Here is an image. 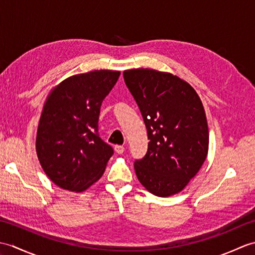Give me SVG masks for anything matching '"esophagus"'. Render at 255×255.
<instances>
[{
	"label": "esophagus",
	"instance_id": "obj_1",
	"mask_svg": "<svg viewBox=\"0 0 255 255\" xmlns=\"http://www.w3.org/2000/svg\"><path fill=\"white\" fill-rule=\"evenodd\" d=\"M115 151H116V153L122 154V153L124 152V151H125V148L123 147V145L117 144V145H115Z\"/></svg>",
	"mask_w": 255,
	"mask_h": 255
}]
</instances>
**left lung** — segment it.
<instances>
[{
	"mask_svg": "<svg viewBox=\"0 0 255 255\" xmlns=\"http://www.w3.org/2000/svg\"><path fill=\"white\" fill-rule=\"evenodd\" d=\"M124 80L141 113L148 150L134 161L140 183L166 197L185 187L208 151V126L199 96L175 75L151 69L124 71Z\"/></svg>",
	"mask_w": 255,
	"mask_h": 255,
	"instance_id": "8db88e82",
	"label": "left lung"
}]
</instances>
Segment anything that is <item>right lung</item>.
Masks as SVG:
<instances>
[{
    "instance_id": "right-lung-1",
    "label": "right lung",
    "mask_w": 255,
    "mask_h": 255,
    "mask_svg": "<svg viewBox=\"0 0 255 255\" xmlns=\"http://www.w3.org/2000/svg\"><path fill=\"white\" fill-rule=\"evenodd\" d=\"M119 75L110 70L73 75L48 97L36 151L45 173L59 187L82 192L104 173L114 149L100 137L99 118Z\"/></svg>"
}]
</instances>
